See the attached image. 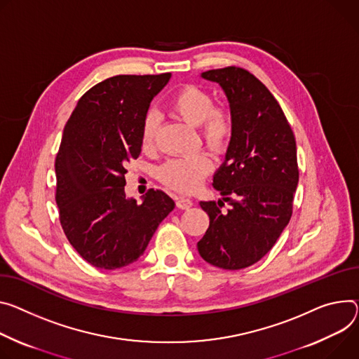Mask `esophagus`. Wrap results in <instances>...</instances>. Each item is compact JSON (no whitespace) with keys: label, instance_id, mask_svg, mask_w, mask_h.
Wrapping results in <instances>:
<instances>
[{"label":"esophagus","instance_id":"34e87169","mask_svg":"<svg viewBox=\"0 0 359 359\" xmlns=\"http://www.w3.org/2000/svg\"><path fill=\"white\" fill-rule=\"evenodd\" d=\"M176 206L179 209L186 210V209H190L193 206V201L189 199V198H184V196H179V198H176Z\"/></svg>","mask_w":359,"mask_h":359}]
</instances>
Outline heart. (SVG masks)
Here are the masks:
<instances>
[{
  "label": "heart",
  "mask_w": 359,
  "mask_h": 359,
  "mask_svg": "<svg viewBox=\"0 0 359 359\" xmlns=\"http://www.w3.org/2000/svg\"><path fill=\"white\" fill-rule=\"evenodd\" d=\"M170 109L183 121L199 126L203 142L213 151H224L229 146L233 135L232 114L226 107H213V97L209 91L196 86H184L172 97ZM158 124V113L151 110L144 116L142 126L144 149L154 144ZM212 168V160L208 154H191L166 161L158 170V177L172 189L193 191L202 184Z\"/></svg>",
  "instance_id": "1"
}]
</instances>
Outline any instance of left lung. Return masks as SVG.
I'll return each mask as SVG.
<instances>
[{"label": "left lung", "mask_w": 359, "mask_h": 359, "mask_svg": "<svg viewBox=\"0 0 359 359\" xmlns=\"http://www.w3.org/2000/svg\"><path fill=\"white\" fill-rule=\"evenodd\" d=\"M229 102L233 135L213 187L222 201L201 202L210 223L198 250L208 264L229 271L248 268L276 243L292 216L299 170L297 142L271 91L239 67L209 70Z\"/></svg>", "instance_id": "8db88e82"}]
</instances>
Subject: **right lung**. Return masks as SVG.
I'll use <instances>...</instances> for the list:
<instances>
[{
	"label": "right lung",
	"instance_id": "right-lung-1",
	"mask_svg": "<svg viewBox=\"0 0 359 359\" xmlns=\"http://www.w3.org/2000/svg\"><path fill=\"white\" fill-rule=\"evenodd\" d=\"M172 74L114 76L91 87L64 127L55 157V202L72 246L100 269H120L144 253L173 199L150 189L127 198L126 168L142 151L151 100Z\"/></svg>",
	"mask_w": 359,
	"mask_h": 359
}]
</instances>
